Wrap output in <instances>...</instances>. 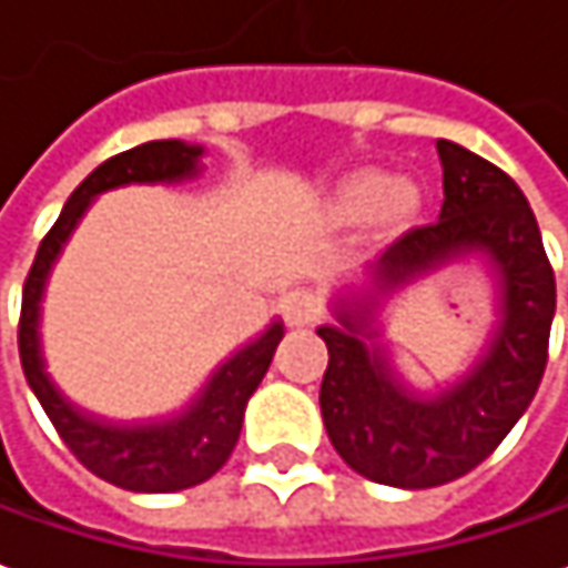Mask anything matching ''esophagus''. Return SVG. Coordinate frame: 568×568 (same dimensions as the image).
Returning <instances> with one entry per match:
<instances>
[{"label": "esophagus", "mask_w": 568, "mask_h": 568, "mask_svg": "<svg viewBox=\"0 0 568 568\" xmlns=\"http://www.w3.org/2000/svg\"><path fill=\"white\" fill-rule=\"evenodd\" d=\"M280 314L288 326H307L320 314V304L307 288H295V292H285L280 298Z\"/></svg>", "instance_id": "34e87169"}]
</instances>
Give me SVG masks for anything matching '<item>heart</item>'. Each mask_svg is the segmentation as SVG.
<instances>
[{"mask_svg": "<svg viewBox=\"0 0 568 568\" xmlns=\"http://www.w3.org/2000/svg\"><path fill=\"white\" fill-rule=\"evenodd\" d=\"M414 183L407 180H392L385 173H357L342 192V214L348 220L376 217L379 223L397 226L416 211Z\"/></svg>", "mask_w": 568, "mask_h": 568, "instance_id": "1", "label": "heart"}]
</instances>
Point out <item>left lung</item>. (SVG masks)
Segmentation results:
<instances>
[{"label":"left lung","mask_w":568,"mask_h":568,"mask_svg":"<svg viewBox=\"0 0 568 568\" xmlns=\"http://www.w3.org/2000/svg\"><path fill=\"white\" fill-rule=\"evenodd\" d=\"M442 217L395 239L366 267L373 288L335 301L320 410L329 442L354 473L392 488H435L466 476L526 414L547 366L557 311L554 267L523 189L491 161L438 139ZM481 253L498 280L489 348L460 383L419 396L394 373L375 338L381 301L432 268Z\"/></svg>","instance_id":"obj_1"}]
</instances>
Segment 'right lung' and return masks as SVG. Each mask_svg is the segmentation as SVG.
<instances>
[{"label":"right lung","mask_w":568,"mask_h":568,"mask_svg":"<svg viewBox=\"0 0 568 568\" xmlns=\"http://www.w3.org/2000/svg\"><path fill=\"white\" fill-rule=\"evenodd\" d=\"M202 145H186L180 139H158L99 164L73 189L61 217L40 242V252L33 257L21 295L18 351H21L27 382L33 395L40 397L45 416L52 419L68 450L92 476L142 495H168V491L202 485L204 478L214 476L230 460L242 432L245 404L264 379L276 345L283 342V323H270L267 333L235 351L226 364H220L207 385L192 397V404H186V410L152 423H111L102 416L87 414L83 407L68 400L45 373L40 348V301L61 245L68 242V235L87 214L95 195L126 183L192 180L202 168Z\"/></svg>","instance_id":"right-lung-1"}]
</instances>
